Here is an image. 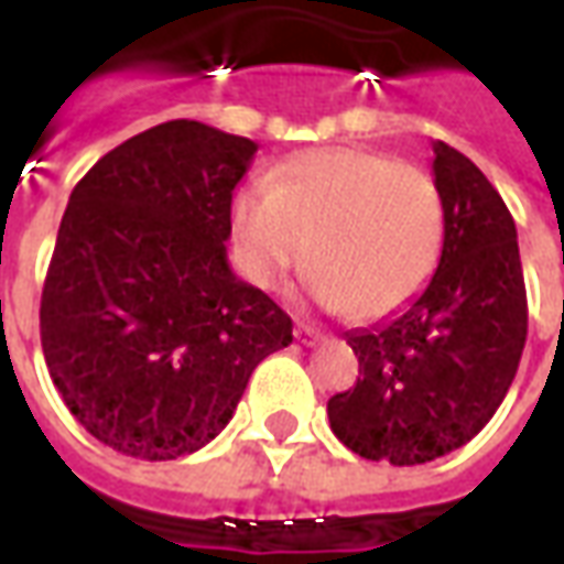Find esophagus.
<instances>
[{
    "mask_svg": "<svg viewBox=\"0 0 564 564\" xmlns=\"http://www.w3.org/2000/svg\"><path fill=\"white\" fill-rule=\"evenodd\" d=\"M295 338H299V344L311 347V344L319 341V332L314 329V326H307V323H299V326H295Z\"/></svg>",
    "mask_w": 564,
    "mask_h": 564,
    "instance_id": "obj_1",
    "label": "esophagus"
}]
</instances>
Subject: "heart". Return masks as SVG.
I'll list each match as a JSON object with an SVG mask.
<instances>
[{
    "mask_svg": "<svg viewBox=\"0 0 564 564\" xmlns=\"http://www.w3.org/2000/svg\"><path fill=\"white\" fill-rule=\"evenodd\" d=\"M232 229L259 286H278L307 253L326 305L383 317L435 274L444 202L420 165L362 148H319L281 162L269 184L241 186Z\"/></svg>",
    "mask_w": 564,
    "mask_h": 564,
    "instance_id": "obj_1",
    "label": "heart"
}]
</instances>
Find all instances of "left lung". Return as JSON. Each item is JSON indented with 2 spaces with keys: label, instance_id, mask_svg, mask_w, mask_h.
<instances>
[{
  "label": "left lung",
  "instance_id": "left-lung-1",
  "mask_svg": "<svg viewBox=\"0 0 564 564\" xmlns=\"http://www.w3.org/2000/svg\"><path fill=\"white\" fill-rule=\"evenodd\" d=\"M432 150L444 202L437 271L402 314L347 335L359 378L326 408L344 447L390 465L468 444L505 402L529 329L508 205L465 153L444 141Z\"/></svg>",
  "mask_w": 564,
  "mask_h": 564
}]
</instances>
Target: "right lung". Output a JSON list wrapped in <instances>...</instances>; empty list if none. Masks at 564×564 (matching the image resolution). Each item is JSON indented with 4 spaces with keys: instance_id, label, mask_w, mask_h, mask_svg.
Instances as JSON below:
<instances>
[{
    "instance_id": "1",
    "label": "right lung",
    "mask_w": 564,
    "mask_h": 564,
    "mask_svg": "<svg viewBox=\"0 0 564 564\" xmlns=\"http://www.w3.org/2000/svg\"><path fill=\"white\" fill-rule=\"evenodd\" d=\"M257 141L169 120L108 150L68 196L42 290V350L105 447L165 462L220 435L293 319L226 262Z\"/></svg>"
}]
</instances>
